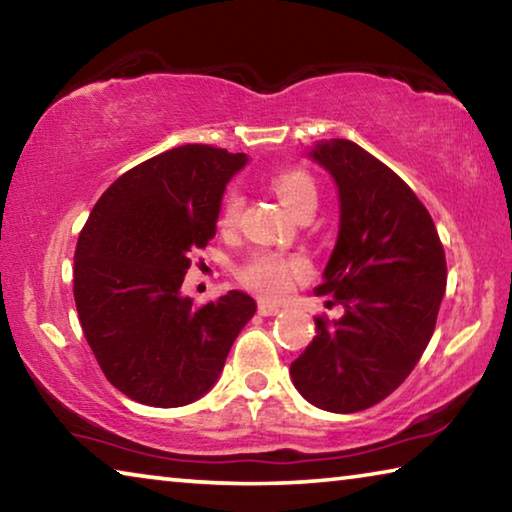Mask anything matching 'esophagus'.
I'll return each mask as SVG.
<instances>
[{
    "label": "esophagus",
    "mask_w": 512,
    "mask_h": 512,
    "mask_svg": "<svg viewBox=\"0 0 512 512\" xmlns=\"http://www.w3.org/2000/svg\"><path fill=\"white\" fill-rule=\"evenodd\" d=\"M257 311L262 316H275V314H280V307L277 305H273V302H266V300H259V305H257Z\"/></svg>",
    "instance_id": "esophagus-1"
}]
</instances>
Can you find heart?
Instances as JSON below:
<instances>
[{"label":"heart","mask_w":512,"mask_h":512,"mask_svg":"<svg viewBox=\"0 0 512 512\" xmlns=\"http://www.w3.org/2000/svg\"><path fill=\"white\" fill-rule=\"evenodd\" d=\"M271 187L280 203L287 207L291 214H298L302 207H316L318 189L314 178L307 171L289 169L275 173ZM241 214V196L230 189L223 196L219 225L223 230H232L239 223ZM307 273V264L302 257H284L275 253H257L248 257L244 264L237 268V277L244 287L253 289L259 296L266 298H282L291 289L293 280H298Z\"/></svg>","instance_id":"heart-1"}]
</instances>
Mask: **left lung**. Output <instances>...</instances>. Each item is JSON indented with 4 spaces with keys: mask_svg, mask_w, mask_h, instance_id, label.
Segmentation results:
<instances>
[{
    "mask_svg": "<svg viewBox=\"0 0 512 512\" xmlns=\"http://www.w3.org/2000/svg\"><path fill=\"white\" fill-rule=\"evenodd\" d=\"M309 158L339 189V237L318 296L343 307L316 320V336L291 363L309 404L357 413L411 375L436 327L447 264L427 207L395 171L350 140H325Z\"/></svg>",
    "mask_w": 512,
    "mask_h": 512,
    "instance_id": "left-lung-1",
    "label": "left lung"
}]
</instances>
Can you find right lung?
I'll return each instance as SVG.
<instances>
[{
  "label": "right lung",
  "instance_id": "1",
  "mask_svg": "<svg viewBox=\"0 0 512 512\" xmlns=\"http://www.w3.org/2000/svg\"><path fill=\"white\" fill-rule=\"evenodd\" d=\"M248 162L185 144L112 183L83 225L74 300L103 375L131 400L173 409L203 397L257 311L244 291L194 307L180 293L192 255L214 237L225 185Z\"/></svg>",
  "mask_w": 512,
  "mask_h": 512
}]
</instances>
